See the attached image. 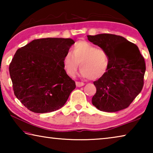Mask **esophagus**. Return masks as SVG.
Wrapping results in <instances>:
<instances>
[{
  "instance_id": "obj_1",
  "label": "esophagus",
  "mask_w": 153,
  "mask_h": 153,
  "mask_svg": "<svg viewBox=\"0 0 153 153\" xmlns=\"http://www.w3.org/2000/svg\"><path fill=\"white\" fill-rule=\"evenodd\" d=\"M76 86L77 87H82L84 86V85L85 84L83 82H76Z\"/></svg>"
}]
</instances>
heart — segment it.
<instances>
[{
	"label": "heart",
	"instance_id": "heart-1",
	"mask_svg": "<svg viewBox=\"0 0 153 153\" xmlns=\"http://www.w3.org/2000/svg\"><path fill=\"white\" fill-rule=\"evenodd\" d=\"M62 63L69 76H75L79 63L81 76L94 80L101 77L107 71L109 57L105 50L81 40L75 42L71 53L68 52L65 55Z\"/></svg>",
	"mask_w": 153,
	"mask_h": 153
}]
</instances>
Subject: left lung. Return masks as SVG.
Wrapping results in <instances>:
<instances>
[{
  "label": "left lung",
  "instance_id": "obj_1",
  "mask_svg": "<svg viewBox=\"0 0 153 153\" xmlns=\"http://www.w3.org/2000/svg\"><path fill=\"white\" fill-rule=\"evenodd\" d=\"M107 52L109 65L104 76L94 82L97 92L92 105L105 112H116L128 107L144 86V59L136 45L122 36L100 33L87 36Z\"/></svg>",
  "mask_w": 153,
  "mask_h": 153
}]
</instances>
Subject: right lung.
<instances>
[{"label":"right lung","instance_id":"add662e5","mask_svg":"<svg viewBox=\"0 0 153 153\" xmlns=\"http://www.w3.org/2000/svg\"><path fill=\"white\" fill-rule=\"evenodd\" d=\"M74 43L71 38H40L16 51L9 74L15 97L27 109L49 113L65 104L76 83L62 60Z\"/></svg>","mask_w":153,"mask_h":153}]
</instances>
